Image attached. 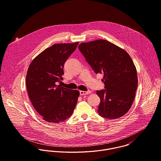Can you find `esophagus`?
<instances>
[{
    "label": "esophagus",
    "instance_id": "1",
    "mask_svg": "<svg viewBox=\"0 0 161 161\" xmlns=\"http://www.w3.org/2000/svg\"><path fill=\"white\" fill-rule=\"evenodd\" d=\"M91 93V91H80V96H84V95H87V94H89Z\"/></svg>",
    "mask_w": 161,
    "mask_h": 161
}]
</instances>
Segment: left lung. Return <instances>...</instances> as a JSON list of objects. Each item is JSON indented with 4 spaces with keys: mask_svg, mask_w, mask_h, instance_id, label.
Listing matches in <instances>:
<instances>
[{
    "mask_svg": "<svg viewBox=\"0 0 161 161\" xmlns=\"http://www.w3.org/2000/svg\"><path fill=\"white\" fill-rule=\"evenodd\" d=\"M79 49L94 71L104 74L105 89L97 91L99 114L108 119L124 115L135 98L138 80L136 66L128 53L103 39L81 43Z\"/></svg>",
    "mask_w": 161,
    "mask_h": 161,
    "instance_id": "1",
    "label": "left lung"
}]
</instances>
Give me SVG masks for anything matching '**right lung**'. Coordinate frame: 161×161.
<instances>
[{
  "instance_id": "right-lung-1",
  "label": "right lung",
  "mask_w": 161,
  "mask_h": 161,
  "mask_svg": "<svg viewBox=\"0 0 161 161\" xmlns=\"http://www.w3.org/2000/svg\"><path fill=\"white\" fill-rule=\"evenodd\" d=\"M79 42L56 44L39 54L26 75L29 99L36 111L49 122L59 123L72 114L79 92L57 85L64 74V65Z\"/></svg>"
}]
</instances>
